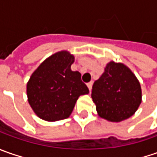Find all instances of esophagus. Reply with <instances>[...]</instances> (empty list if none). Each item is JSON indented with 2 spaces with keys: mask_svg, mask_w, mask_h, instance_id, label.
<instances>
[{
  "mask_svg": "<svg viewBox=\"0 0 157 157\" xmlns=\"http://www.w3.org/2000/svg\"><path fill=\"white\" fill-rule=\"evenodd\" d=\"M92 86H93V81L87 83V87L88 89H89V91H91V90H92Z\"/></svg>",
  "mask_w": 157,
  "mask_h": 157,
  "instance_id": "esophagus-1",
  "label": "esophagus"
}]
</instances>
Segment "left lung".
<instances>
[{
  "label": "left lung",
  "mask_w": 157,
  "mask_h": 157,
  "mask_svg": "<svg viewBox=\"0 0 157 157\" xmlns=\"http://www.w3.org/2000/svg\"><path fill=\"white\" fill-rule=\"evenodd\" d=\"M92 98L100 117L120 122L137 111L142 103V88L127 65L110 61L103 74L94 83Z\"/></svg>",
  "instance_id": "8db88e82"
}]
</instances>
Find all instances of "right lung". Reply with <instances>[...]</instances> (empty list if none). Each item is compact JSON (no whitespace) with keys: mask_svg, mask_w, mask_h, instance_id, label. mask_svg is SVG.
Instances as JSON below:
<instances>
[{"mask_svg":"<svg viewBox=\"0 0 157 157\" xmlns=\"http://www.w3.org/2000/svg\"><path fill=\"white\" fill-rule=\"evenodd\" d=\"M74 59L67 51L58 52L47 57L30 76L28 101L40 119L57 121L68 118L78 97L89 94L81 74L71 69Z\"/></svg>","mask_w":157,"mask_h":157,"instance_id":"obj_1","label":"right lung"}]
</instances>
